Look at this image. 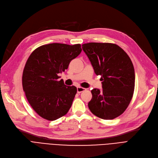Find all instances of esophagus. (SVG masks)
<instances>
[{
	"label": "esophagus",
	"mask_w": 158,
	"mask_h": 158,
	"mask_svg": "<svg viewBox=\"0 0 158 158\" xmlns=\"http://www.w3.org/2000/svg\"><path fill=\"white\" fill-rule=\"evenodd\" d=\"M85 90H86V89L83 88V87H81V86H77V92H78V93L82 92L85 91Z\"/></svg>",
	"instance_id": "esophagus-1"
}]
</instances>
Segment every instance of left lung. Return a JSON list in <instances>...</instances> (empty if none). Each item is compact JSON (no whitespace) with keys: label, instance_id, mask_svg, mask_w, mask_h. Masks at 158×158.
Wrapping results in <instances>:
<instances>
[{"label":"left lung","instance_id":"8db88e82","mask_svg":"<svg viewBox=\"0 0 158 158\" xmlns=\"http://www.w3.org/2000/svg\"><path fill=\"white\" fill-rule=\"evenodd\" d=\"M97 75H101L102 90H91L90 111L98 117L112 120L123 113L135 89V70L129 56L120 47L110 43L82 45Z\"/></svg>","mask_w":158,"mask_h":158}]
</instances>
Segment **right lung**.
Listing matches in <instances>:
<instances>
[{"label": "right lung", "mask_w": 158, "mask_h": 158, "mask_svg": "<svg viewBox=\"0 0 158 158\" xmlns=\"http://www.w3.org/2000/svg\"><path fill=\"white\" fill-rule=\"evenodd\" d=\"M81 51L80 44L53 43L39 47L28 57L23 72V89L29 104L42 118L55 120L71 107L77 88L64 85L58 74L68 69Z\"/></svg>", "instance_id": "add662e5"}]
</instances>
